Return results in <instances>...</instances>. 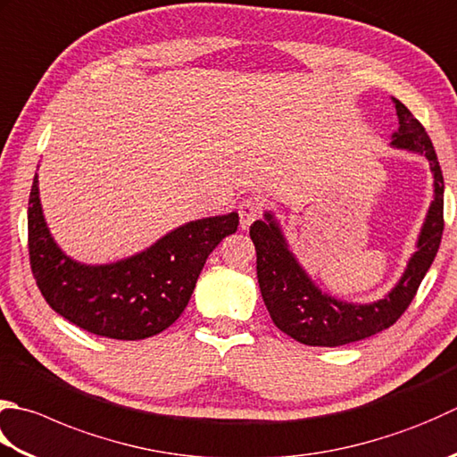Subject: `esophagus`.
Returning a JSON list of instances; mask_svg holds the SVG:
<instances>
[{"mask_svg":"<svg viewBox=\"0 0 457 457\" xmlns=\"http://www.w3.org/2000/svg\"><path fill=\"white\" fill-rule=\"evenodd\" d=\"M262 216V205L255 200H245L239 204V226L241 229H247L252 223Z\"/></svg>","mask_w":457,"mask_h":457,"instance_id":"obj_1","label":"esophagus"}]
</instances>
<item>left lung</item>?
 <instances>
[{
  "label": "left lung",
  "instance_id": "8db88e82",
  "mask_svg": "<svg viewBox=\"0 0 457 457\" xmlns=\"http://www.w3.org/2000/svg\"><path fill=\"white\" fill-rule=\"evenodd\" d=\"M398 114V130L390 146L420 154L430 164L434 200L398 283L382 299L348 303L320 291L299 263L273 212H265L249 228L257 252V279L273 323L295 341L309 346H341L362 341L388 328L402 317L430 270L444 231V176L432 140L422 124L398 98H392Z\"/></svg>",
  "mask_w": 457,
  "mask_h": 457
}]
</instances>
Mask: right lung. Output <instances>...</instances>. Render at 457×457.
Masks as SVG:
<instances>
[{"instance_id": "right-lung-1", "label": "right lung", "mask_w": 457, "mask_h": 457, "mask_svg": "<svg viewBox=\"0 0 457 457\" xmlns=\"http://www.w3.org/2000/svg\"><path fill=\"white\" fill-rule=\"evenodd\" d=\"M37 174L27 210L29 262L49 307L88 333L140 341L182 315L208 255L236 234V212L187 221L150 247L112 263L87 265L67 255L43 216Z\"/></svg>"}]
</instances>
